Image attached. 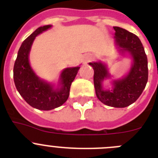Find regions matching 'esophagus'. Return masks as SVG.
Listing matches in <instances>:
<instances>
[{"instance_id": "esophagus-1", "label": "esophagus", "mask_w": 158, "mask_h": 158, "mask_svg": "<svg viewBox=\"0 0 158 158\" xmlns=\"http://www.w3.org/2000/svg\"><path fill=\"white\" fill-rule=\"evenodd\" d=\"M93 59V55L91 54H87L84 56V62H85V63L86 62H90V61Z\"/></svg>"}]
</instances>
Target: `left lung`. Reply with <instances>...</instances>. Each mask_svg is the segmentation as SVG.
<instances>
[{
    "label": "left lung",
    "instance_id": "8db88e82",
    "mask_svg": "<svg viewBox=\"0 0 158 158\" xmlns=\"http://www.w3.org/2000/svg\"><path fill=\"white\" fill-rule=\"evenodd\" d=\"M115 31V45L121 53H128L133 59L129 73L121 79L113 81L110 90L103 88L104 79L111 77L105 64L101 62H89L94 69V87L97 98L110 107H125L138 100L148 81V61L144 47L135 34L119 27Z\"/></svg>",
    "mask_w": 158,
    "mask_h": 158
}]
</instances>
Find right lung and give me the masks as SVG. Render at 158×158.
<instances>
[{
  "label": "right lung",
  "instance_id": "right-lung-1",
  "mask_svg": "<svg viewBox=\"0 0 158 158\" xmlns=\"http://www.w3.org/2000/svg\"><path fill=\"white\" fill-rule=\"evenodd\" d=\"M50 27L51 25L39 27L22 43L13 68L14 82L20 96L29 105L43 111L54 109L66 101L71 84L80 69L79 66L64 69L57 89L52 84L40 79L35 73L28 59L31 47L36 36Z\"/></svg>",
  "mask_w": 158,
  "mask_h": 158
}]
</instances>
